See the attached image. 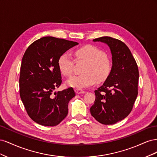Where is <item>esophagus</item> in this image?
<instances>
[{"instance_id":"obj_1","label":"esophagus","mask_w":157,"mask_h":157,"mask_svg":"<svg viewBox=\"0 0 157 157\" xmlns=\"http://www.w3.org/2000/svg\"><path fill=\"white\" fill-rule=\"evenodd\" d=\"M75 92L77 94H84L85 91L81 90V89H75Z\"/></svg>"}]
</instances>
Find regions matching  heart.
Listing matches in <instances>:
<instances>
[{
	"label": "heart",
	"mask_w": 157,
	"mask_h": 157,
	"mask_svg": "<svg viewBox=\"0 0 157 157\" xmlns=\"http://www.w3.org/2000/svg\"><path fill=\"white\" fill-rule=\"evenodd\" d=\"M75 56L77 61H86L82 69L83 74L75 75L67 81L69 86L77 88H85L92 86L97 81L105 80L110 74L112 64L110 59L104 52L97 47L86 45L75 51ZM61 72L66 77L73 74L74 59L68 53L61 55L58 60Z\"/></svg>",
	"instance_id": "heart-1"
}]
</instances>
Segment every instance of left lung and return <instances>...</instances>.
Returning <instances> with one entry per match:
<instances>
[{"mask_svg": "<svg viewBox=\"0 0 157 157\" xmlns=\"http://www.w3.org/2000/svg\"><path fill=\"white\" fill-rule=\"evenodd\" d=\"M108 45L112 54V68L101 86L94 92L90 107L92 116L103 124H113L131 112L137 96L139 71L128 47L120 40L102 36L93 40Z\"/></svg>", "mask_w": 157, "mask_h": 157, "instance_id": "1", "label": "left lung"}]
</instances>
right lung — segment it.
Returning a JSON list of instances; mask_svg holds the SVG:
<instances>
[{"label":"right lung","mask_w":157,"mask_h":157,"mask_svg":"<svg viewBox=\"0 0 157 157\" xmlns=\"http://www.w3.org/2000/svg\"><path fill=\"white\" fill-rule=\"evenodd\" d=\"M78 42L45 36L28 47L20 68V94L28 115L42 126L59 124L68 114L69 101L75 96L73 88L54 92L61 80L58 60Z\"/></svg>","instance_id":"1"}]
</instances>
